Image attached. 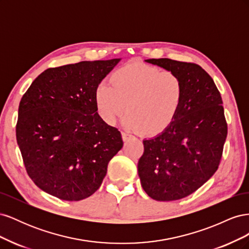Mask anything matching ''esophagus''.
Segmentation results:
<instances>
[{"instance_id": "34e87169", "label": "esophagus", "mask_w": 249, "mask_h": 249, "mask_svg": "<svg viewBox=\"0 0 249 249\" xmlns=\"http://www.w3.org/2000/svg\"><path fill=\"white\" fill-rule=\"evenodd\" d=\"M122 137H123V140H124V141H126V140H129V139H130L131 135H130V134H127V133L123 132V133H122Z\"/></svg>"}]
</instances>
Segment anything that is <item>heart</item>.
I'll return each instance as SVG.
<instances>
[{"mask_svg": "<svg viewBox=\"0 0 249 249\" xmlns=\"http://www.w3.org/2000/svg\"><path fill=\"white\" fill-rule=\"evenodd\" d=\"M110 85L96 87L94 103L100 117L114 124L125 111L126 129L147 136L160 134L175 120L184 99L178 74L141 62H133L111 74Z\"/></svg>", "mask_w": 249, "mask_h": 249, "instance_id": "heart-1", "label": "heart"}]
</instances>
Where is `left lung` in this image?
I'll use <instances>...</instances> for the list:
<instances>
[{
  "mask_svg": "<svg viewBox=\"0 0 249 249\" xmlns=\"http://www.w3.org/2000/svg\"><path fill=\"white\" fill-rule=\"evenodd\" d=\"M146 62L178 74L184 99L167 129L143 141L138 175L149 197L178 200L196 191L219 167L228 135L222 99L213 79L198 64L168 58Z\"/></svg>",
  "mask_w": 249,
  "mask_h": 249,
  "instance_id": "obj_1",
  "label": "left lung"
}]
</instances>
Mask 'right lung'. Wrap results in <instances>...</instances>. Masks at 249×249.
<instances>
[{"mask_svg":"<svg viewBox=\"0 0 249 249\" xmlns=\"http://www.w3.org/2000/svg\"><path fill=\"white\" fill-rule=\"evenodd\" d=\"M120 59L81 61L41 72L18 106L17 141L28 176L63 200L92 195L124 142L96 112L94 92Z\"/></svg>","mask_w":249,"mask_h":249,"instance_id":"add662e5","label":"right lung"}]
</instances>
